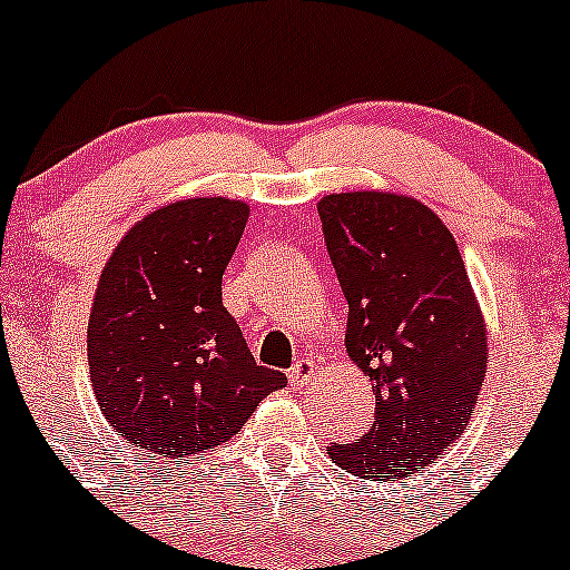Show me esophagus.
I'll return each instance as SVG.
<instances>
[{
    "mask_svg": "<svg viewBox=\"0 0 570 570\" xmlns=\"http://www.w3.org/2000/svg\"><path fill=\"white\" fill-rule=\"evenodd\" d=\"M316 379V362L311 356H303V360L295 362L289 367V384L292 386H308L311 381Z\"/></svg>",
    "mask_w": 570,
    "mask_h": 570,
    "instance_id": "1",
    "label": "esophagus"
}]
</instances>
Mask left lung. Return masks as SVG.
<instances>
[{
  "label": "left lung",
  "mask_w": 570,
  "mask_h": 570,
  "mask_svg": "<svg viewBox=\"0 0 570 570\" xmlns=\"http://www.w3.org/2000/svg\"><path fill=\"white\" fill-rule=\"evenodd\" d=\"M322 233L348 303L346 352L376 392V422L327 454L373 481L405 479L471 422L487 327L452 233L428 205L390 191L327 194Z\"/></svg>",
  "instance_id": "obj_1"
}]
</instances>
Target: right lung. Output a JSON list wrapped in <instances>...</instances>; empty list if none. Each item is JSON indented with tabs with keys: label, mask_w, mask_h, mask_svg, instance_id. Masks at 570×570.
<instances>
[{
	"label": "right lung",
	"mask_w": 570,
	"mask_h": 570,
	"mask_svg": "<svg viewBox=\"0 0 570 570\" xmlns=\"http://www.w3.org/2000/svg\"><path fill=\"white\" fill-rule=\"evenodd\" d=\"M248 205L194 197L137 222L99 275L89 367L99 409L118 435L154 458L222 446L256 403L286 384L256 365L222 303V275Z\"/></svg>",
	"instance_id": "add662e5"
}]
</instances>
